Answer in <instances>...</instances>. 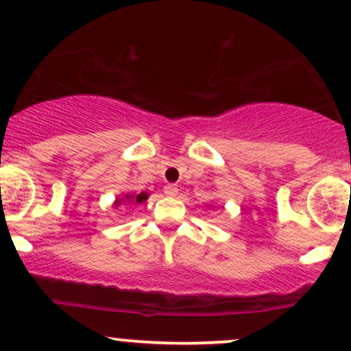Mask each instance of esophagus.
<instances>
[{
    "label": "esophagus",
    "mask_w": 351,
    "mask_h": 351,
    "mask_svg": "<svg viewBox=\"0 0 351 351\" xmlns=\"http://www.w3.org/2000/svg\"><path fill=\"white\" fill-rule=\"evenodd\" d=\"M177 193H179V189H177V185L174 184H167L165 186V195L167 196H176Z\"/></svg>",
    "instance_id": "esophagus-1"
}]
</instances>
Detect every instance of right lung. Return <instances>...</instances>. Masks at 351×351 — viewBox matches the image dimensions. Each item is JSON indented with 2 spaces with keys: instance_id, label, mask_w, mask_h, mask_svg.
<instances>
[{
  "instance_id": "add662e5",
  "label": "right lung",
  "mask_w": 351,
  "mask_h": 351,
  "mask_svg": "<svg viewBox=\"0 0 351 351\" xmlns=\"http://www.w3.org/2000/svg\"><path fill=\"white\" fill-rule=\"evenodd\" d=\"M148 198V193H145V191H142L141 195H137V196H134V195H124L121 199H117L114 201V206H121V204H134V203H143V201H145Z\"/></svg>"
}]
</instances>
